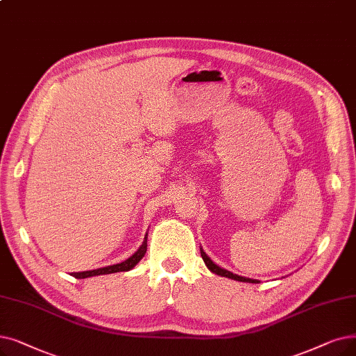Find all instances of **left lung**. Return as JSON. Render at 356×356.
<instances>
[{
  "instance_id": "left-lung-1",
  "label": "left lung",
  "mask_w": 356,
  "mask_h": 356,
  "mask_svg": "<svg viewBox=\"0 0 356 356\" xmlns=\"http://www.w3.org/2000/svg\"><path fill=\"white\" fill-rule=\"evenodd\" d=\"M200 256H202V259H204V261H205L207 268H208L212 273H216V275H220V276H225V277H229V280L240 281V282L259 284V281H257V280H252V277H244V276H240V275H236V273H233V272H229V270H227V269H224V268H220L218 265L213 264V261L209 259V256L204 252L202 247H200Z\"/></svg>"
}]
</instances>
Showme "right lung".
I'll use <instances>...</instances> for the list:
<instances>
[{
    "instance_id": "add662e5",
    "label": "right lung",
    "mask_w": 356,
    "mask_h": 356,
    "mask_svg": "<svg viewBox=\"0 0 356 356\" xmlns=\"http://www.w3.org/2000/svg\"><path fill=\"white\" fill-rule=\"evenodd\" d=\"M147 238L148 234H145L143 244L131 257H128L127 260L120 261V264L116 265H111V266H104V268H99V269H92V270H84V272H72L71 275L76 280H84V277H90V276H97V275H109V273H116V272H128L131 269H134L138 261H140L145 253H147Z\"/></svg>"
}]
</instances>
